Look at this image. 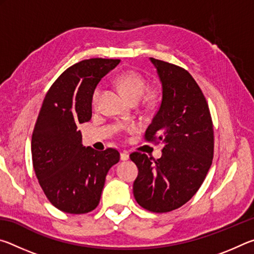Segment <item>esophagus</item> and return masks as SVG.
I'll use <instances>...</instances> for the list:
<instances>
[{"label": "esophagus", "instance_id": "34e87169", "mask_svg": "<svg viewBox=\"0 0 254 254\" xmlns=\"http://www.w3.org/2000/svg\"><path fill=\"white\" fill-rule=\"evenodd\" d=\"M120 158H121L122 161H126L128 159V153L127 151H123L121 152V154H120Z\"/></svg>", "mask_w": 254, "mask_h": 254}]
</instances>
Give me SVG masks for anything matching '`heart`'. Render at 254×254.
Instances as JSON below:
<instances>
[{"label": "heart", "mask_w": 254, "mask_h": 254, "mask_svg": "<svg viewBox=\"0 0 254 254\" xmlns=\"http://www.w3.org/2000/svg\"><path fill=\"white\" fill-rule=\"evenodd\" d=\"M115 81L119 85V87L122 89L123 93L126 94L127 97L131 102L137 101L139 102L147 91V80L144 77L139 74V72L133 70L123 71L117 76ZM101 86H97L95 91L93 93L92 102L93 105H97L98 100L101 95Z\"/></svg>", "instance_id": "obj_1"}]
</instances>
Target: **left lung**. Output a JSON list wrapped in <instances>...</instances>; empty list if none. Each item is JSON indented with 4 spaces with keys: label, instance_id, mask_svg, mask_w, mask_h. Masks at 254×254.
I'll list each match as a JSON object with an SVG mask.
<instances>
[{
    "label": "left lung",
    "instance_id": "obj_1",
    "mask_svg": "<svg viewBox=\"0 0 254 254\" xmlns=\"http://www.w3.org/2000/svg\"><path fill=\"white\" fill-rule=\"evenodd\" d=\"M150 62L162 98L144 136L163 145L162 156L154 160L130 154L139 170L133 195L141 207L166 213L186 204L203 184L213 160V123L207 102L187 70L154 58Z\"/></svg>",
    "mask_w": 254,
    "mask_h": 254
}]
</instances>
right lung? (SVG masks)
Returning a JSON list of instances; mask_svg holds the SVG:
<instances>
[{"label": "right lung", "mask_w": 254, "mask_h": 254, "mask_svg": "<svg viewBox=\"0 0 254 254\" xmlns=\"http://www.w3.org/2000/svg\"><path fill=\"white\" fill-rule=\"evenodd\" d=\"M120 62L92 58L75 64L58 77L42 103L31 140L33 169L47 198L65 213L95 209L106 175L120 160L115 149L84 147L77 130L92 118L97 84Z\"/></svg>", "instance_id": "right-lung-1"}]
</instances>
